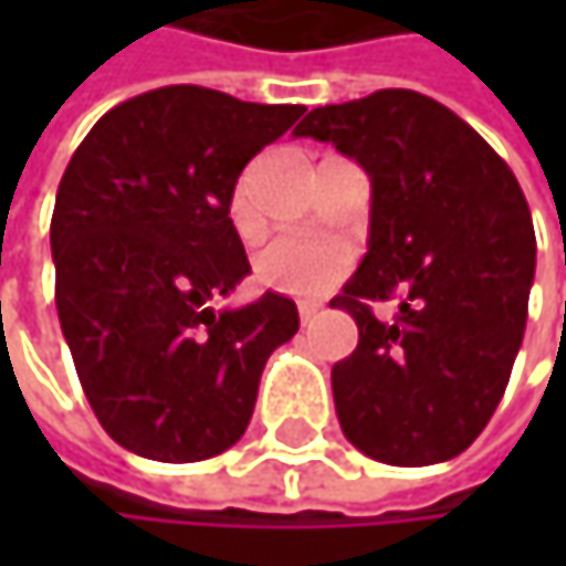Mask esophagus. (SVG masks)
Returning a JSON list of instances; mask_svg holds the SVG:
<instances>
[{
    "label": "esophagus",
    "mask_w": 566,
    "mask_h": 566,
    "mask_svg": "<svg viewBox=\"0 0 566 566\" xmlns=\"http://www.w3.org/2000/svg\"><path fill=\"white\" fill-rule=\"evenodd\" d=\"M317 311H321L317 304H301V307H297V317H301V324H307V321H311Z\"/></svg>",
    "instance_id": "obj_1"
}]
</instances>
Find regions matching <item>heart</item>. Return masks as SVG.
<instances>
[{"label": "heart", "instance_id": "heart-1", "mask_svg": "<svg viewBox=\"0 0 566 566\" xmlns=\"http://www.w3.org/2000/svg\"><path fill=\"white\" fill-rule=\"evenodd\" d=\"M347 252L304 239H275L255 262L259 282L294 297H317L347 272Z\"/></svg>", "mask_w": 566, "mask_h": 566}]
</instances>
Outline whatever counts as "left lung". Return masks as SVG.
<instances>
[{"mask_svg":"<svg viewBox=\"0 0 566 566\" xmlns=\"http://www.w3.org/2000/svg\"><path fill=\"white\" fill-rule=\"evenodd\" d=\"M334 144L374 186L370 249L331 301L360 340L334 364L344 436L387 465L465 452L499 409L524 337L534 222L509 164L446 104L387 87L314 107L294 130ZM403 301L380 322L370 300Z\"/></svg>","mask_w":566,"mask_h":566,"instance_id":"1","label":"left lung"}]
</instances>
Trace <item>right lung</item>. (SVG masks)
Wrapping results in <instances>:
<instances>
[{
    "label": "right lung",
    "mask_w": 566,
    "mask_h": 566,
    "mask_svg": "<svg viewBox=\"0 0 566 566\" xmlns=\"http://www.w3.org/2000/svg\"><path fill=\"white\" fill-rule=\"evenodd\" d=\"M301 114L157 87L107 111L57 182L61 334L97 422L144 459L202 462L235 446L265 360L297 334L294 301L275 291L219 314L206 301L252 272L232 192Z\"/></svg>",
    "instance_id": "obj_1"
}]
</instances>
